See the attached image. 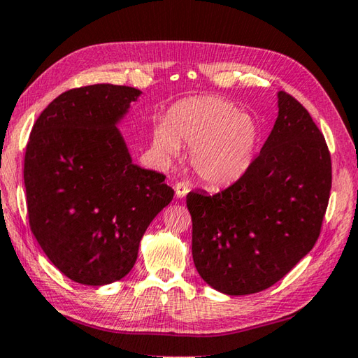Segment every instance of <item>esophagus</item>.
<instances>
[{
	"instance_id": "1",
	"label": "esophagus",
	"mask_w": 358,
	"mask_h": 358,
	"mask_svg": "<svg viewBox=\"0 0 358 358\" xmlns=\"http://www.w3.org/2000/svg\"><path fill=\"white\" fill-rule=\"evenodd\" d=\"M189 192V186H187L186 183H177L175 185V196H177V199H183L186 197V194Z\"/></svg>"
}]
</instances>
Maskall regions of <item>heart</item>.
Here are the masks:
<instances>
[{
	"label": "heart",
	"mask_w": 358,
	"mask_h": 358,
	"mask_svg": "<svg viewBox=\"0 0 358 358\" xmlns=\"http://www.w3.org/2000/svg\"><path fill=\"white\" fill-rule=\"evenodd\" d=\"M259 125L249 113L222 96H196L175 105L166 122L153 129L159 158L177 157L180 145L191 147L189 162L211 186L236 181L255 159Z\"/></svg>",
	"instance_id": "b5f03b06"
}]
</instances>
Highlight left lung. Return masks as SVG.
<instances>
[{
    "mask_svg": "<svg viewBox=\"0 0 358 358\" xmlns=\"http://www.w3.org/2000/svg\"><path fill=\"white\" fill-rule=\"evenodd\" d=\"M278 115L236 183L186 197L200 277L229 296L272 287L313 249L332 187L324 136L307 109L278 92Z\"/></svg>",
    "mask_w": 358,
    "mask_h": 358,
    "instance_id": "1",
    "label": "left lung"
}]
</instances>
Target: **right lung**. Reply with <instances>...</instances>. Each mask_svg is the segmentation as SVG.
<instances>
[{"label": "right lung", "instance_id": "obj_1", "mask_svg": "<svg viewBox=\"0 0 358 358\" xmlns=\"http://www.w3.org/2000/svg\"><path fill=\"white\" fill-rule=\"evenodd\" d=\"M141 94L114 84L71 89L32 127L24 155L31 231L76 283L125 277L147 227L173 199L164 175L134 164L117 128Z\"/></svg>", "mask_w": 358, "mask_h": 358}]
</instances>
